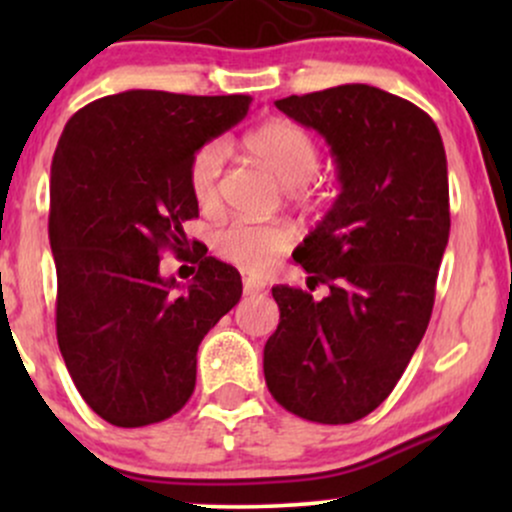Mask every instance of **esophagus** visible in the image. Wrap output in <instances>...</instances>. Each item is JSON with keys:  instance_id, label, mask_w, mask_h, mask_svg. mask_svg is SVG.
<instances>
[{"instance_id": "esophagus-1", "label": "esophagus", "mask_w": 512, "mask_h": 512, "mask_svg": "<svg viewBox=\"0 0 512 512\" xmlns=\"http://www.w3.org/2000/svg\"><path fill=\"white\" fill-rule=\"evenodd\" d=\"M243 291H245V296H252V293L264 291V284H262L260 279H252V276H245V279H243Z\"/></svg>"}]
</instances>
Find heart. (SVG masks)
I'll return each instance as SVG.
<instances>
[{
  "label": "heart",
  "mask_w": 512,
  "mask_h": 512,
  "mask_svg": "<svg viewBox=\"0 0 512 512\" xmlns=\"http://www.w3.org/2000/svg\"><path fill=\"white\" fill-rule=\"evenodd\" d=\"M245 149L264 163L296 197L313 195V173L320 163V149L313 134L286 117L262 122L243 139ZM226 144L211 139L190 158L187 185L199 209L211 211L219 202V180L226 166ZM293 228L286 221H248L233 219L221 223L211 233V248L221 260L236 264L250 274H264L274 267L293 245Z\"/></svg>",
  "instance_id": "b5f03b06"
}]
</instances>
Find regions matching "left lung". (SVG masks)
Wrapping results in <instances>:
<instances>
[{"label": "left lung", "mask_w": 512, "mask_h": 512, "mask_svg": "<svg viewBox=\"0 0 512 512\" xmlns=\"http://www.w3.org/2000/svg\"><path fill=\"white\" fill-rule=\"evenodd\" d=\"M313 127L342 192L296 260L322 301L274 286L279 327L264 344L276 402L315 424H354L395 390L424 337L450 236L448 161L436 122L404 98L344 84L276 101Z\"/></svg>", "instance_id": "8db88e82"}]
</instances>
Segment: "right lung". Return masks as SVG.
Listing matches in <instances>:
<instances>
[{"mask_svg": "<svg viewBox=\"0 0 512 512\" xmlns=\"http://www.w3.org/2000/svg\"><path fill=\"white\" fill-rule=\"evenodd\" d=\"M250 96L125 91L84 105L50 170L57 344L76 390L101 419L166 421L195 392L197 349L240 301L231 264L185 233L199 207L190 158L248 115ZM166 249L197 263L187 292L160 276Z\"/></svg>", "mask_w": 512, "mask_h": 512, "instance_id": "right-lung-1", "label": "right lung"}]
</instances>
